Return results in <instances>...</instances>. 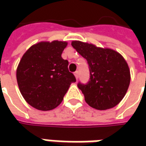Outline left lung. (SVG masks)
<instances>
[{
    "label": "left lung",
    "mask_w": 146,
    "mask_h": 146,
    "mask_svg": "<svg viewBox=\"0 0 146 146\" xmlns=\"http://www.w3.org/2000/svg\"><path fill=\"white\" fill-rule=\"evenodd\" d=\"M65 41L39 42L28 48L17 68L20 93L32 107L47 111L62 103L70 84L76 81L68 61L62 58Z\"/></svg>",
    "instance_id": "1"
}]
</instances>
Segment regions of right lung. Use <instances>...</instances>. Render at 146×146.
<instances>
[{
    "label": "right lung",
    "mask_w": 146,
    "mask_h": 146,
    "mask_svg": "<svg viewBox=\"0 0 146 146\" xmlns=\"http://www.w3.org/2000/svg\"><path fill=\"white\" fill-rule=\"evenodd\" d=\"M92 44L79 52L87 60L89 80L78 84L86 103L96 110L115 107L124 98L130 84V70L127 62L119 53L100 54Z\"/></svg>",
    "instance_id": "right-lung-1"
}]
</instances>
